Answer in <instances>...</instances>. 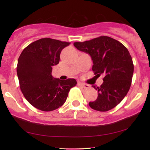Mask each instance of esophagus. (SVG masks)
I'll return each instance as SVG.
<instances>
[{"instance_id": "esophagus-1", "label": "esophagus", "mask_w": 150, "mask_h": 150, "mask_svg": "<svg viewBox=\"0 0 150 150\" xmlns=\"http://www.w3.org/2000/svg\"><path fill=\"white\" fill-rule=\"evenodd\" d=\"M78 85L80 86V87H83V88H88L90 87V85H88L87 84H85V83H80V82L78 83Z\"/></svg>"}]
</instances>
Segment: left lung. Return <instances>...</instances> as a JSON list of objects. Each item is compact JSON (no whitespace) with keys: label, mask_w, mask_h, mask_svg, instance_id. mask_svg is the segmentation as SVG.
<instances>
[{"label":"left lung","mask_w":150,"mask_h":150,"mask_svg":"<svg viewBox=\"0 0 150 150\" xmlns=\"http://www.w3.org/2000/svg\"><path fill=\"white\" fill-rule=\"evenodd\" d=\"M73 45L91 55L95 75L103 76L100 87L93 86L98 93L96 100L88 103L90 107L100 112L115 108L127 95L132 79L134 64L128 49L120 42L105 35Z\"/></svg>","instance_id":"left-lung-1"}]
</instances>
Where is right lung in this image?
<instances>
[{
    "instance_id": "right-lung-1",
    "label": "right lung",
    "mask_w": 150,
    "mask_h": 150,
    "mask_svg": "<svg viewBox=\"0 0 150 150\" xmlns=\"http://www.w3.org/2000/svg\"><path fill=\"white\" fill-rule=\"evenodd\" d=\"M69 42L45 38L25 47L16 67L20 88L35 108L49 112L65 103L68 93L77 85L74 79L62 81L52 77V67L59 62L60 54Z\"/></svg>"
}]
</instances>
